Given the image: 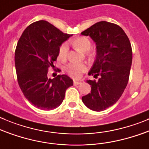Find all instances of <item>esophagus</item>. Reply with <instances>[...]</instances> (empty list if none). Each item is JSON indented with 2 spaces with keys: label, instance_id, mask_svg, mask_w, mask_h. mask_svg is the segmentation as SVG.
<instances>
[{
  "label": "esophagus",
  "instance_id": "esophagus-1",
  "mask_svg": "<svg viewBox=\"0 0 149 149\" xmlns=\"http://www.w3.org/2000/svg\"><path fill=\"white\" fill-rule=\"evenodd\" d=\"M73 83H74V85H80V83H81V82L77 81V80H74Z\"/></svg>",
  "mask_w": 149,
  "mask_h": 149
}]
</instances>
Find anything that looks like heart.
Returning <instances> with one entry per match:
<instances>
[{
	"instance_id": "1",
	"label": "heart",
	"mask_w": 149,
	"mask_h": 149,
	"mask_svg": "<svg viewBox=\"0 0 149 149\" xmlns=\"http://www.w3.org/2000/svg\"><path fill=\"white\" fill-rule=\"evenodd\" d=\"M74 46L80 49V51L83 52H86L91 49V42L85 36H80V37L76 38L73 40ZM68 50L69 47L66 43H63L59 47L58 50V56L61 59H65L67 57ZM86 69V65L83 63H71L68 64L65 68V70L66 71L69 75L73 77H79L81 75L82 72H85Z\"/></svg>"
}]
</instances>
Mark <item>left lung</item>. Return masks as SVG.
Returning <instances> with one entry per match:
<instances>
[{
  "label": "left lung",
  "mask_w": 149,
  "mask_h": 149,
  "mask_svg": "<svg viewBox=\"0 0 149 149\" xmlns=\"http://www.w3.org/2000/svg\"><path fill=\"white\" fill-rule=\"evenodd\" d=\"M96 44L97 56L88 75L98 81L87 80L91 91L82 97L88 108L102 111L119 100L127 86L132 61V51L124 30L111 22H97L81 33Z\"/></svg>",
  "instance_id": "left-lung-1"
}]
</instances>
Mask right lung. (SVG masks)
<instances>
[{
  "instance_id": "right-lung-1",
  "label": "right lung",
  "mask_w": 149,
  "mask_h": 149,
  "mask_svg": "<svg viewBox=\"0 0 149 149\" xmlns=\"http://www.w3.org/2000/svg\"><path fill=\"white\" fill-rule=\"evenodd\" d=\"M72 36L39 20L27 27L18 41L15 56L18 83L25 98L37 108L58 107L66 89L73 86V80L66 74L47 77L48 68L54 66L59 47Z\"/></svg>"
}]
</instances>
